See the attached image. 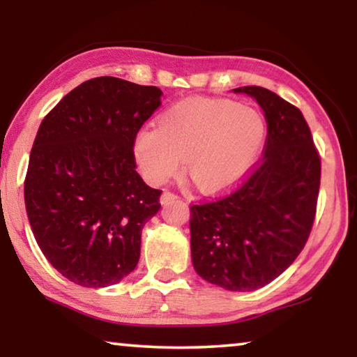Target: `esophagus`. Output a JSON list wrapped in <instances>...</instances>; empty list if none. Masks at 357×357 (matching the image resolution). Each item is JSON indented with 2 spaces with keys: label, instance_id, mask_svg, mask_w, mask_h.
<instances>
[{
  "label": "esophagus",
  "instance_id": "esophagus-1",
  "mask_svg": "<svg viewBox=\"0 0 357 357\" xmlns=\"http://www.w3.org/2000/svg\"><path fill=\"white\" fill-rule=\"evenodd\" d=\"M178 197L175 193H170V192H164L162 195H160V204H169L172 203L174 199H177Z\"/></svg>",
  "mask_w": 357,
  "mask_h": 357
}]
</instances>
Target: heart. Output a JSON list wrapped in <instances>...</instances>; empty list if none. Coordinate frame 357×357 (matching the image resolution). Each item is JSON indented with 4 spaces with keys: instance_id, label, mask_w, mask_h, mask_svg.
I'll use <instances>...</instances> for the list:
<instances>
[{
    "instance_id": "b5f03b06",
    "label": "heart",
    "mask_w": 357,
    "mask_h": 357,
    "mask_svg": "<svg viewBox=\"0 0 357 357\" xmlns=\"http://www.w3.org/2000/svg\"><path fill=\"white\" fill-rule=\"evenodd\" d=\"M265 115L227 99H193L170 107L158 128H141L133 141L139 172L159 185L183 170L204 193L236 185L260 155L266 141Z\"/></svg>"
}]
</instances>
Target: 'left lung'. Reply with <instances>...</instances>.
Returning <instances> with one entry per match:
<instances>
[{
    "mask_svg": "<svg viewBox=\"0 0 357 357\" xmlns=\"http://www.w3.org/2000/svg\"><path fill=\"white\" fill-rule=\"evenodd\" d=\"M265 112V153L226 197L190 208L195 271L232 292L260 289L292 265L315 218L320 158L297 107L260 86L232 89Z\"/></svg>",
    "mask_w": 357,
    "mask_h": 357,
    "instance_id": "1",
    "label": "left lung"
}]
</instances>
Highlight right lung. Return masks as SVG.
I'll return each mask as SVG.
<instances>
[{
  "instance_id": "right-lung-1",
  "label": "right lung",
  "mask_w": 357,
  "mask_h": 357,
  "mask_svg": "<svg viewBox=\"0 0 357 357\" xmlns=\"http://www.w3.org/2000/svg\"><path fill=\"white\" fill-rule=\"evenodd\" d=\"M160 96L155 86L100 76L42 120L24 182L26 211L42 253L75 284H116L138 265L141 231L162 192L136 172L133 141Z\"/></svg>"
}]
</instances>
